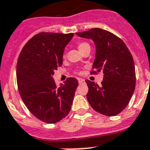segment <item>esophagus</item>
Instances as JSON below:
<instances>
[{
  "label": "esophagus",
  "mask_w": 150,
  "mask_h": 150,
  "mask_svg": "<svg viewBox=\"0 0 150 150\" xmlns=\"http://www.w3.org/2000/svg\"><path fill=\"white\" fill-rule=\"evenodd\" d=\"M78 80H79V84H84V83H85V81H84L83 79H79Z\"/></svg>",
  "instance_id": "34e87169"
}]
</instances>
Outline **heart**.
I'll return each mask as SVG.
<instances>
[{
    "label": "heart",
    "instance_id": "1",
    "mask_svg": "<svg viewBox=\"0 0 150 150\" xmlns=\"http://www.w3.org/2000/svg\"><path fill=\"white\" fill-rule=\"evenodd\" d=\"M87 47H90V45L88 44V43H86V42H81L78 44V48H79V50H80L81 52L82 51L84 48H86Z\"/></svg>",
    "mask_w": 150,
    "mask_h": 150
}]
</instances>
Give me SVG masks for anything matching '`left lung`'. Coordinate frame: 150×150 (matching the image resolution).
Wrapping results in <instances>:
<instances>
[{
	"label": "left lung",
	"mask_w": 150,
	"mask_h": 150,
	"mask_svg": "<svg viewBox=\"0 0 150 150\" xmlns=\"http://www.w3.org/2000/svg\"><path fill=\"white\" fill-rule=\"evenodd\" d=\"M76 35L93 41L96 54L92 69L96 71L92 72L103 73L100 86L85 81L88 103L95 111L107 116L119 114L127 106L135 89L136 74L131 52L122 39L102 28Z\"/></svg>",
	"instance_id": "1"
}]
</instances>
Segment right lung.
<instances>
[{
  "mask_svg": "<svg viewBox=\"0 0 150 150\" xmlns=\"http://www.w3.org/2000/svg\"><path fill=\"white\" fill-rule=\"evenodd\" d=\"M73 36L39 33L25 44L18 58L16 79L21 98L36 118L46 123H57L69 114L79 86L76 79L69 78L57 87L53 78Z\"/></svg>",
  "mask_w": 150,
  "mask_h": 150,
  "instance_id": "add662e5",
  "label": "right lung"
}]
</instances>
